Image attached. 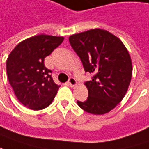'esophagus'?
Masks as SVG:
<instances>
[{
	"label": "esophagus",
	"mask_w": 149,
	"mask_h": 149,
	"mask_svg": "<svg viewBox=\"0 0 149 149\" xmlns=\"http://www.w3.org/2000/svg\"><path fill=\"white\" fill-rule=\"evenodd\" d=\"M68 84H69L71 87H74L75 85L77 84V81H76V79H75L73 77H71L69 78V80H68Z\"/></svg>",
	"instance_id": "34e87169"
}]
</instances>
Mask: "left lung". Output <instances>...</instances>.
Listing matches in <instances>:
<instances>
[{
  "instance_id": "obj_1",
  "label": "left lung",
  "mask_w": 149,
  "mask_h": 149,
  "mask_svg": "<svg viewBox=\"0 0 149 149\" xmlns=\"http://www.w3.org/2000/svg\"><path fill=\"white\" fill-rule=\"evenodd\" d=\"M69 42L80 58L85 72L93 74L84 84L88 90L78 106L93 115L113 109L124 98L131 83L132 66L123 43L108 31L95 29L73 34Z\"/></svg>"
}]
</instances>
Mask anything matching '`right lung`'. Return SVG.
<instances>
[{"label":"right lung","instance_id":"add662e5","mask_svg":"<svg viewBox=\"0 0 149 149\" xmlns=\"http://www.w3.org/2000/svg\"><path fill=\"white\" fill-rule=\"evenodd\" d=\"M64 40L63 37L40 34L19 43L6 61L9 83L17 100L33 110L52 103L60 88L52 78V71L45 66V58Z\"/></svg>","mask_w":149,"mask_h":149}]
</instances>
